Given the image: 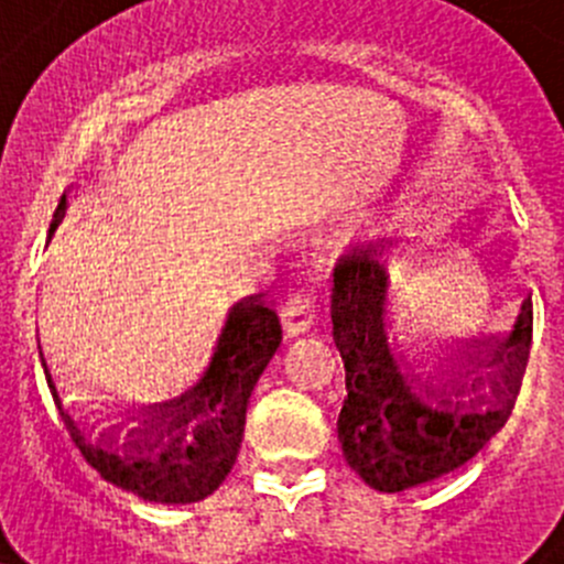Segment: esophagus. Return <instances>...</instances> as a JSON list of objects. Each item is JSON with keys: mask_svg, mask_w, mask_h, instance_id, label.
<instances>
[{"mask_svg": "<svg viewBox=\"0 0 564 564\" xmlns=\"http://www.w3.org/2000/svg\"><path fill=\"white\" fill-rule=\"evenodd\" d=\"M278 316H281V327L289 338H294V335H303L305 329L314 324V316H316L314 297H308V294H300V292L289 294V297H283L281 305H278Z\"/></svg>", "mask_w": 564, "mask_h": 564, "instance_id": "34e87169", "label": "esophagus"}]
</instances>
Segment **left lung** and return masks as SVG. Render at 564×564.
Listing matches in <instances>:
<instances>
[{
    "label": "left lung",
    "instance_id": "left-lung-1",
    "mask_svg": "<svg viewBox=\"0 0 564 564\" xmlns=\"http://www.w3.org/2000/svg\"><path fill=\"white\" fill-rule=\"evenodd\" d=\"M382 250L333 272V338L346 371L338 442L346 464L384 494L423 486L475 458L513 414L532 340L524 300L508 338L471 340L434 371H414L388 338L390 275Z\"/></svg>",
    "mask_w": 564,
    "mask_h": 564
}]
</instances>
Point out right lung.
Instances as JSON below:
<instances>
[{"label": "right lung", "mask_w": 564, "mask_h": 564, "mask_svg": "<svg viewBox=\"0 0 564 564\" xmlns=\"http://www.w3.org/2000/svg\"><path fill=\"white\" fill-rule=\"evenodd\" d=\"M65 215V198L59 218ZM59 224V220H56ZM54 224V226H56ZM281 344V322L270 305L248 297L229 311L207 371L180 398L133 409L95 440L62 406L43 360L45 382L73 442L100 477L147 502H202L229 477L246 431V409L261 371ZM40 349V344H37ZM135 422L134 426L132 423ZM122 424L134 426L119 432Z\"/></svg>", "instance_id": "right-lung-1"}]
</instances>
